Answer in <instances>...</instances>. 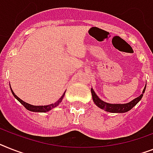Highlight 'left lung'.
Here are the masks:
<instances>
[{"mask_svg": "<svg viewBox=\"0 0 153 153\" xmlns=\"http://www.w3.org/2000/svg\"><path fill=\"white\" fill-rule=\"evenodd\" d=\"M146 87L144 88L143 91H142V94L138 96L137 98H134L133 101L128 102V103H126V104H109V103H106V102H103L97 96V94H95V92L94 91L93 89H91V94H92V98H93V101L95 103L97 106L99 107L102 109H104L106 112H109V113H126L127 111L131 110V108H133L134 105H137V103L139 102L141 99H142V96H143L144 92L146 90Z\"/></svg>", "mask_w": 153, "mask_h": 153, "instance_id": "obj_1", "label": "left lung"}]
</instances>
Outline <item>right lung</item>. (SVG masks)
Wrapping results in <instances>:
<instances>
[{
    "label": "right lung",
    "instance_id": "1",
    "mask_svg": "<svg viewBox=\"0 0 153 153\" xmlns=\"http://www.w3.org/2000/svg\"><path fill=\"white\" fill-rule=\"evenodd\" d=\"M11 93L13 94L14 97H15V98H16V99H17V100L26 108V109H28V110L30 111H32V112H39V113H46V112H48L49 110H51V108H55V107H56L57 105H59L62 102L63 97H64V95H65V92H64V94H62V96L59 98V100L57 101L55 103H54V104L48 105H40V106H36V105H30L28 104V103H26V102H23L22 99H20L19 97L16 96L11 88Z\"/></svg>",
    "mask_w": 153,
    "mask_h": 153
}]
</instances>
